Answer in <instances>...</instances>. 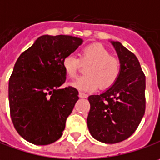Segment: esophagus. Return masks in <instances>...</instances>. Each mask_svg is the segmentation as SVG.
Here are the masks:
<instances>
[{
  "label": "esophagus",
  "instance_id": "34e87169",
  "mask_svg": "<svg viewBox=\"0 0 160 160\" xmlns=\"http://www.w3.org/2000/svg\"><path fill=\"white\" fill-rule=\"evenodd\" d=\"M79 96H80V98L81 99H85V98H87L88 97V95L86 94V93H83V92H79Z\"/></svg>",
  "mask_w": 160,
  "mask_h": 160
}]
</instances>
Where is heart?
<instances>
[{"label":"heart","mask_w":160,"mask_h":160,"mask_svg":"<svg viewBox=\"0 0 160 160\" xmlns=\"http://www.w3.org/2000/svg\"><path fill=\"white\" fill-rule=\"evenodd\" d=\"M80 61L89 63L86 74L72 81L71 85L79 90L93 91L98 87L108 89L115 84L121 72L120 61L111 56L110 52L101 44L94 43L82 49ZM80 61L74 55H66L61 60V67L65 74L73 79L80 69Z\"/></svg>","instance_id":"1"}]
</instances>
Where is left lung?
<instances>
[{
	"label": "left lung",
	"mask_w": 160,
	"mask_h": 160,
	"mask_svg": "<svg viewBox=\"0 0 160 160\" xmlns=\"http://www.w3.org/2000/svg\"><path fill=\"white\" fill-rule=\"evenodd\" d=\"M121 63L119 78L99 95H90L87 124L91 136L114 144L127 139L145 114L146 77L139 61L118 42H111Z\"/></svg>",
	"instance_id": "1"
}]
</instances>
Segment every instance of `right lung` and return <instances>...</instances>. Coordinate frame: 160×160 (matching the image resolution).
I'll use <instances>...</instances> for the list:
<instances>
[{"mask_svg": "<svg viewBox=\"0 0 160 160\" xmlns=\"http://www.w3.org/2000/svg\"><path fill=\"white\" fill-rule=\"evenodd\" d=\"M82 42L69 35H43L18 58L9 80L10 114L27 141L48 145L62 135L79 92L73 87L60 88L66 80L61 60Z\"/></svg>", "mask_w": 160, "mask_h": 160, "instance_id": "add662e5", "label": "right lung"}]
</instances>
